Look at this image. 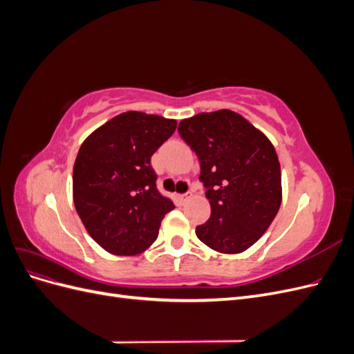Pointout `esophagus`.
<instances>
[{
	"mask_svg": "<svg viewBox=\"0 0 354 354\" xmlns=\"http://www.w3.org/2000/svg\"><path fill=\"white\" fill-rule=\"evenodd\" d=\"M190 195H192V194H190V192H189V194H183V195H177V199H178V202H180V203H185V202H186V201H187V199L190 198Z\"/></svg>",
	"mask_w": 354,
	"mask_h": 354,
	"instance_id": "1",
	"label": "esophagus"
}]
</instances>
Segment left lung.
I'll return each mask as SVG.
<instances>
[{"mask_svg":"<svg viewBox=\"0 0 354 354\" xmlns=\"http://www.w3.org/2000/svg\"><path fill=\"white\" fill-rule=\"evenodd\" d=\"M178 134L201 164L211 217L196 236L211 250L238 254L269 229L282 202L281 164L261 131L223 109L183 120Z\"/></svg>","mask_w":354,"mask_h":354,"instance_id":"left-lung-1","label":"left lung"}]
</instances>
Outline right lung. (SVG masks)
<instances>
[{
	"instance_id": "obj_1",
	"label": "right lung",
	"mask_w": 354,
	"mask_h": 354,
	"mask_svg": "<svg viewBox=\"0 0 354 354\" xmlns=\"http://www.w3.org/2000/svg\"><path fill=\"white\" fill-rule=\"evenodd\" d=\"M177 121L125 112L91 133L73 165V203L90 236L115 255L151 246L174 208L159 194L151 158L176 131Z\"/></svg>"
}]
</instances>
